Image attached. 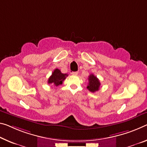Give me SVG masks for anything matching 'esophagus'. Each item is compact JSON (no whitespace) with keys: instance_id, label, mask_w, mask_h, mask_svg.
<instances>
[{"instance_id":"34e87169","label":"esophagus","mask_w":147,"mask_h":147,"mask_svg":"<svg viewBox=\"0 0 147 147\" xmlns=\"http://www.w3.org/2000/svg\"><path fill=\"white\" fill-rule=\"evenodd\" d=\"M72 74H73V75H74V76H76V75H78V72H73V73H72Z\"/></svg>"}]
</instances>
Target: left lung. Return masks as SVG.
I'll use <instances>...</instances> for the list:
<instances>
[{
	"label": "left lung",
	"mask_w": 147,
	"mask_h": 147,
	"mask_svg": "<svg viewBox=\"0 0 147 147\" xmlns=\"http://www.w3.org/2000/svg\"><path fill=\"white\" fill-rule=\"evenodd\" d=\"M88 80H89V82H88V85L87 86V89L88 90L90 91L91 92L94 93L99 90L101 83L96 76L93 74H91L88 76Z\"/></svg>",
	"instance_id": "8db88e82"
}]
</instances>
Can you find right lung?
<instances>
[{"label":"right lung","mask_w":147,"mask_h":147,"mask_svg":"<svg viewBox=\"0 0 147 147\" xmlns=\"http://www.w3.org/2000/svg\"><path fill=\"white\" fill-rule=\"evenodd\" d=\"M67 76H68L67 74L62 73L59 69H55L52 75L48 78V83L49 84H53L55 86L61 85L63 84V81L65 80Z\"/></svg>","instance_id":"right-lung-1"}]
</instances>
